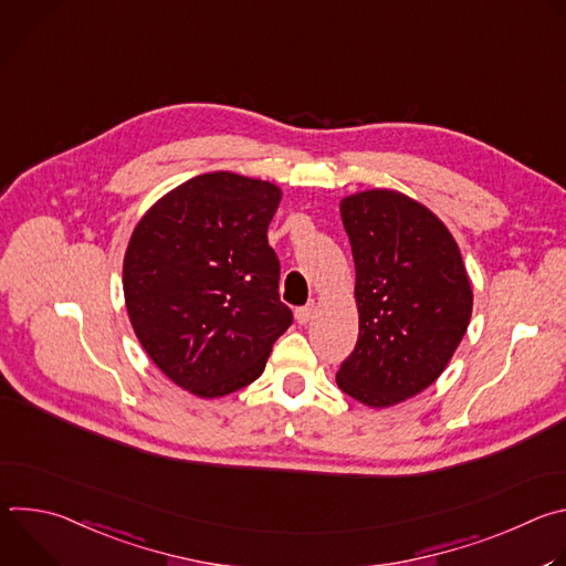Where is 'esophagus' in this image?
<instances>
[{
	"instance_id": "obj_1",
	"label": "esophagus",
	"mask_w": 566,
	"mask_h": 566,
	"mask_svg": "<svg viewBox=\"0 0 566 566\" xmlns=\"http://www.w3.org/2000/svg\"><path fill=\"white\" fill-rule=\"evenodd\" d=\"M315 315V302H308L300 308H295V319L300 322V325H306V322H311Z\"/></svg>"
}]
</instances>
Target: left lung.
<instances>
[{"label":"left lung","mask_w":566,"mask_h":566,"mask_svg":"<svg viewBox=\"0 0 566 566\" xmlns=\"http://www.w3.org/2000/svg\"><path fill=\"white\" fill-rule=\"evenodd\" d=\"M356 264L358 343L338 387L389 408L430 387L448 367L472 315V289L443 221L396 190L340 201Z\"/></svg>","instance_id":"left-lung-1"}]
</instances>
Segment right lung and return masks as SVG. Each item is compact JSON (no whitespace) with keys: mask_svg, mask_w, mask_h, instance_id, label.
<instances>
[{"mask_svg":"<svg viewBox=\"0 0 566 566\" xmlns=\"http://www.w3.org/2000/svg\"><path fill=\"white\" fill-rule=\"evenodd\" d=\"M280 199L269 181L208 172L160 197L132 232L123 291L134 334L201 398L258 380L293 322L266 237Z\"/></svg>","mask_w":566,"mask_h":566,"instance_id":"right-lung-1","label":"right lung"}]
</instances>
